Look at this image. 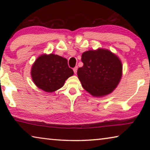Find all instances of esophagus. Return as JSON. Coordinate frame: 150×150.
I'll return each instance as SVG.
<instances>
[{
    "label": "esophagus",
    "instance_id": "esophagus-1",
    "mask_svg": "<svg viewBox=\"0 0 150 150\" xmlns=\"http://www.w3.org/2000/svg\"><path fill=\"white\" fill-rule=\"evenodd\" d=\"M77 69H78V67H77V66H76V67H75L74 68H73V71H74L75 74H76V73H77Z\"/></svg>",
    "mask_w": 150,
    "mask_h": 150
}]
</instances>
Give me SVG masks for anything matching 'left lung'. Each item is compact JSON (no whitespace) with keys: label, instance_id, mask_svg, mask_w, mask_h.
<instances>
[{"label":"left lung","instance_id":"obj_1","mask_svg":"<svg viewBox=\"0 0 150 150\" xmlns=\"http://www.w3.org/2000/svg\"><path fill=\"white\" fill-rule=\"evenodd\" d=\"M82 67L77 75L84 89L93 96H103L117 87L122 74V65L119 58L105 49L88 50L83 53Z\"/></svg>","mask_w":150,"mask_h":150}]
</instances>
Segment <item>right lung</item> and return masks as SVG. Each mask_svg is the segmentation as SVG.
<instances>
[{
    "label": "right lung",
    "instance_id": "1",
    "mask_svg": "<svg viewBox=\"0 0 150 150\" xmlns=\"http://www.w3.org/2000/svg\"><path fill=\"white\" fill-rule=\"evenodd\" d=\"M73 75V71L68 66L67 59L53 54L40 55L31 69L34 84L47 93L62 88L65 81Z\"/></svg>",
    "mask_w": 150,
    "mask_h": 150
}]
</instances>
